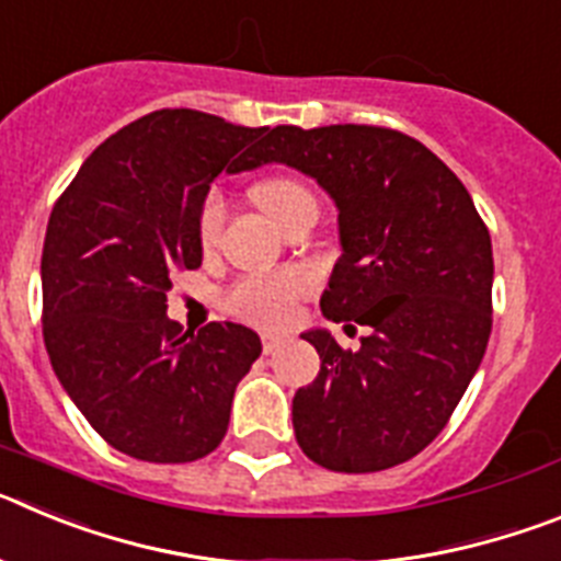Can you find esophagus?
Returning a JSON list of instances; mask_svg holds the SVG:
<instances>
[{
  "mask_svg": "<svg viewBox=\"0 0 561 561\" xmlns=\"http://www.w3.org/2000/svg\"><path fill=\"white\" fill-rule=\"evenodd\" d=\"M261 342H264V354H275V351L284 345V336L270 334V331H266V334H261Z\"/></svg>",
  "mask_w": 561,
  "mask_h": 561,
  "instance_id": "esophagus-1",
  "label": "esophagus"
}]
</instances>
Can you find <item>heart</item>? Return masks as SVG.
Returning <instances> with one entry per match:
<instances>
[{
	"instance_id": "obj_1",
	"label": "heart",
	"mask_w": 561,
	"mask_h": 561,
	"mask_svg": "<svg viewBox=\"0 0 561 561\" xmlns=\"http://www.w3.org/2000/svg\"><path fill=\"white\" fill-rule=\"evenodd\" d=\"M311 196L304 182L291 176H270L252 187V199L270 216L272 221L289 205ZM221 221H225V202L219 191H210L202 202L199 210V241L202 247H213L219 238ZM314 289V277L306 270L266 272V275H247L225 295V309L241 317L247 323L264 325V329H280L291 323L297 314V300Z\"/></svg>"
}]
</instances>
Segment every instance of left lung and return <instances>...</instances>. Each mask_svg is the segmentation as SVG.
<instances>
[{
    "instance_id": "left-lung-1",
    "label": "left lung",
    "mask_w": 561,
    "mask_h": 561,
    "mask_svg": "<svg viewBox=\"0 0 561 561\" xmlns=\"http://www.w3.org/2000/svg\"><path fill=\"white\" fill-rule=\"evenodd\" d=\"M280 162L336 205L342 255L325 320L368 325L359 351L304 331L320 374L291 399L295 438L331 472L404 463L447 427L492 334V238L463 182L408 134L277 126L244 171Z\"/></svg>"
}]
</instances>
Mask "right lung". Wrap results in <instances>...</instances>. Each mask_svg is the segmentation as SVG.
<instances>
[{
	"mask_svg": "<svg viewBox=\"0 0 561 561\" xmlns=\"http://www.w3.org/2000/svg\"><path fill=\"white\" fill-rule=\"evenodd\" d=\"M266 128L160 108L89 153L49 213L44 345L61 388L106 444L148 463L219 447L236 385L261 356L247 325L168 320L176 272L202 266L199 210L221 171H244Z\"/></svg>",
	"mask_w": 561,
	"mask_h": 561,
	"instance_id": "right-lung-1",
	"label": "right lung"
}]
</instances>
